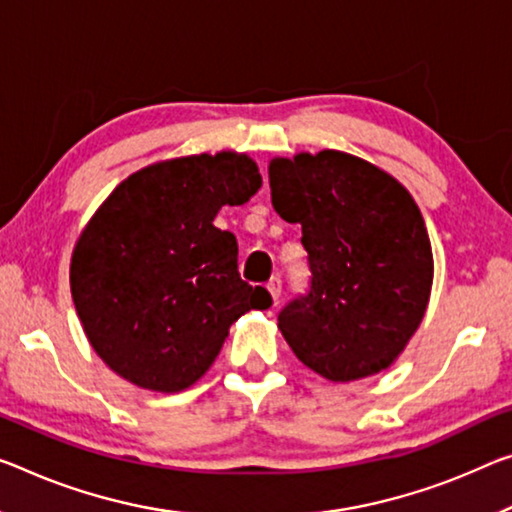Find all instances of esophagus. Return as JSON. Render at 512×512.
Masks as SVG:
<instances>
[{
    "instance_id": "1",
    "label": "esophagus",
    "mask_w": 512,
    "mask_h": 512,
    "mask_svg": "<svg viewBox=\"0 0 512 512\" xmlns=\"http://www.w3.org/2000/svg\"><path fill=\"white\" fill-rule=\"evenodd\" d=\"M267 293H270V297H272V302L277 304V300H279V295H281V279L279 277H274V279H270V283H267Z\"/></svg>"
}]
</instances>
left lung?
Here are the masks:
<instances>
[{
	"label": "left lung",
	"instance_id": "1",
	"mask_svg": "<svg viewBox=\"0 0 512 512\" xmlns=\"http://www.w3.org/2000/svg\"><path fill=\"white\" fill-rule=\"evenodd\" d=\"M272 206L302 224L313 272L309 295L279 313L295 357L332 382L387 371L426 316L432 247L403 183L357 155L270 160Z\"/></svg>",
	"mask_w": 512,
	"mask_h": 512
}]
</instances>
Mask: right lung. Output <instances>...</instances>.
<instances>
[{
	"mask_svg": "<svg viewBox=\"0 0 512 512\" xmlns=\"http://www.w3.org/2000/svg\"><path fill=\"white\" fill-rule=\"evenodd\" d=\"M247 153L171 157L114 187L70 258V293L96 355L139 389L206 375L235 320L272 297L238 274V240L212 219L261 190Z\"/></svg>",
	"mask_w": 512,
	"mask_h": 512,
	"instance_id": "right-lung-1",
	"label": "right lung"
}]
</instances>
